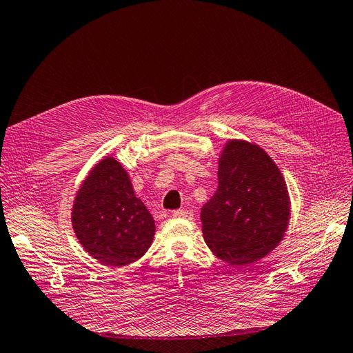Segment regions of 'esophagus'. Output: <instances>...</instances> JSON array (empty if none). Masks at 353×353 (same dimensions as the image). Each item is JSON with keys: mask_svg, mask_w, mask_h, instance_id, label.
<instances>
[{"mask_svg": "<svg viewBox=\"0 0 353 353\" xmlns=\"http://www.w3.org/2000/svg\"><path fill=\"white\" fill-rule=\"evenodd\" d=\"M193 210H184V209H178L172 212V216L174 218H185V219H191L193 218Z\"/></svg>", "mask_w": 353, "mask_h": 353, "instance_id": "obj_1", "label": "esophagus"}]
</instances>
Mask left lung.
Returning <instances> with one entry per match:
<instances>
[{
  "label": "left lung",
  "instance_id": "obj_1",
  "mask_svg": "<svg viewBox=\"0 0 353 353\" xmlns=\"http://www.w3.org/2000/svg\"><path fill=\"white\" fill-rule=\"evenodd\" d=\"M203 237L216 258L250 265L283 240L290 196L279 166L262 147L228 140L218 160L216 193L201 208Z\"/></svg>",
  "mask_w": 353,
  "mask_h": 353
}]
</instances>
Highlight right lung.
Instances as JSON below:
<instances>
[{
	"instance_id": "obj_1",
	"label": "right lung",
	"mask_w": 353,
	"mask_h": 353,
	"mask_svg": "<svg viewBox=\"0 0 353 353\" xmlns=\"http://www.w3.org/2000/svg\"><path fill=\"white\" fill-rule=\"evenodd\" d=\"M72 227L85 252L117 268L144 256L156 232L154 219L135 196L130 175L110 156L90 170L77 191Z\"/></svg>"
}]
</instances>
